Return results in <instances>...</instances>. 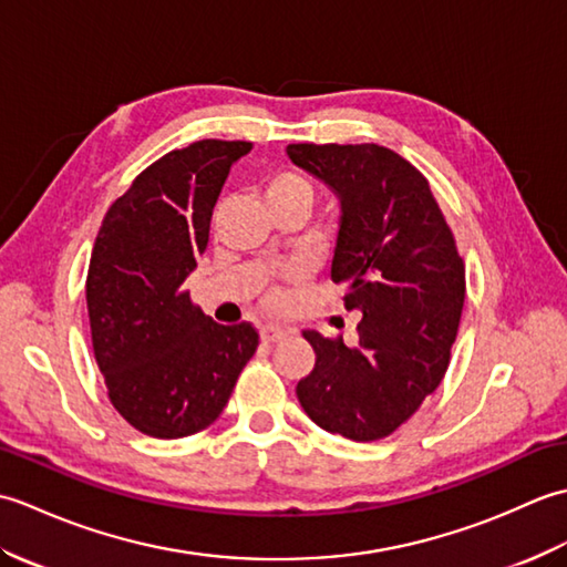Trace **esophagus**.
<instances>
[{"label": "esophagus", "instance_id": "esophagus-1", "mask_svg": "<svg viewBox=\"0 0 567 567\" xmlns=\"http://www.w3.org/2000/svg\"><path fill=\"white\" fill-rule=\"evenodd\" d=\"M285 336H287V331L282 327H275V323H265V327L260 329V339L265 343H277V341H282Z\"/></svg>", "mask_w": 567, "mask_h": 567}]
</instances>
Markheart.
<instances>
[{
	"instance_id": "1",
	"label": "heart",
	"mask_w": 567,
	"mask_h": 567,
	"mask_svg": "<svg viewBox=\"0 0 567 567\" xmlns=\"http://www.w3.org/2000/svg\"><path fill=\"white\" fill-rule=\"evenodd\" d=\"M311 199H315V195H311V187L302 175L280 171L265 179V202H268V207H275V204H282V202H307L311 207ZM292 275H299V270L295 268ZM280 302H282V292L272 290L268 295V305H280Z\"/></svg>"
}]
</instances>
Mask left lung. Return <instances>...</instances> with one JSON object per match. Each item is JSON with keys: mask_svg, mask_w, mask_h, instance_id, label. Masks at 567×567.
<instances>
[{"mask_svg": "<svg viewBox=\"0 0 567 567\" xmlns=\"http://www.w3.org/2000/svg\"><path fill=\"white\" fill-rule=\"evenodd\" d=\"M287 155L341 199L331 280L358 309V343L305 331L315 370L297 400L351 441L390 436L439 388L465 299V265L429 179L375 143H290Z\"/></svg>", "mask_w": 567, "mask_h": 567, "instance_id": "left-lung-1", "label": "left lung"}]
</instances>
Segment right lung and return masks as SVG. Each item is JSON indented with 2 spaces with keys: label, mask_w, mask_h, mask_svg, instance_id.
<instances>
[{
  "label": "right lung",
  "mask_w": 567,
  "mask_h": 567,
  "mask_svg": "<svg viewBox=\"0 0 567 567\" xmlns=\"http://www.w3.org/2000/svg\"><path fill=\"white\" fill-rule=\"evenodd\" d=\"M248 141L204 138L165 153L106 212L87 270L92 348L131 426L183 439L214 424L258 348L192 305L187 275L207 248L214 204Z\"/></svg>",
  "instance_id": "1"
}]
</instances>
